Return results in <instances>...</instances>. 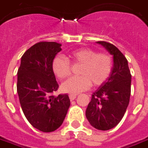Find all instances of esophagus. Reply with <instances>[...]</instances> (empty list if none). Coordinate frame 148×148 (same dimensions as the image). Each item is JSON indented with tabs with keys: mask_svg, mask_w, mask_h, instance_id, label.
Returning <instances> with one entry per match:
<instances>
[{
	"mask_svg": "<svg viewBox=\"0 0 148 148\" xmlns=\"http://www.w3.org/2000/svg\"><path fill=\"white\" fill-rule=\"evenodd\" d=\"M69 97H70V99H71V101H73V100H74L77 97V95H76V94H70Z\"/></svg>",
	"mask_w": 148,
	"mask_h": 148,
	"instance_id": "esophagus-1",
	"label": "esophagus"
}]
</instances>
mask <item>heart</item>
Segmentation results:
<instances>
[{
	"label": "heart",
	"instance_id": "b5f03b06",
	"mask_svg": "<svg viewBox=\"0 0 148 148\" xmlns=\"http://www.w3.org/2000/svg\"><path fill=\"white\" fill-rule=\"evenodd\" d=\"M67 58L62 55L55 56L52 61V71L59 79H65L71 74V62L81 65L78 77H71L62 84L63 92L77 93L86 90L90 86H99L106 82L111 74L112 60L105 53H97L94 50L82 47L69 52Z\"/></svg>",
	"mask_w": 148,
	"mask_h": 148
}]
</instances>
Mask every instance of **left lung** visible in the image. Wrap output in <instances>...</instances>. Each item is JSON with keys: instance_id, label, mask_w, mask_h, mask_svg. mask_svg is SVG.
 I'll use <instances>...</instances> for the list:
<instances>
[{"instance_id": "8db88e82", "label": "left lung", "mask_w": 148, "mask_h": 148, "mask_svg": "<svg viewBox=\"0 0 148 148\" xmlns=\"http://www.w3.org/2000/svg\"><path fill=\"white\" fill-rule=\"evenodd\" d=\"M97 43L113 56V67L107 81L92 94L86 116L93 127L106 131L116 126L126 112L130 99L132 75L127 58L116 46L106 41Z\"/></svg>"}]
</instances>
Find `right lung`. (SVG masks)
<instances>
[{
    "label": "right lung",
    "mask_w": 148,
    "mask_h": 148,
    "mask_svg": "<svg viewBox=\"0 0 148 148\" xmlns=\"http://www.w3.org/2000/svg\"><path fill=\"white\" fill-rule=\"evenodd\" d=\"M56 42H39L27 49L17 72V93L25 117L43 132L58 129L64 121L71 101L67 94L55 97L58 84L52 61L62 50Z\"/></svg>",
    "instance_id": "obj_1"
}]
</instances>
